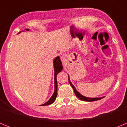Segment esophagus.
<instances>
[{
    "label": "esophagus",
    "instance_id": "esophagus-1",
    "mask_svg": "<svg viewBox=\"0 0 127 127\" xmlns=\"http://www.w3.org/2000/svg\"><path fill=\"white\" fill-rule=\"evenodd\" d=\"M61 60L62 62H65V56H62L61 57Z\"/></svg>",
    "mask_w": 127,
    "mask_h": 127
}]
</instances>
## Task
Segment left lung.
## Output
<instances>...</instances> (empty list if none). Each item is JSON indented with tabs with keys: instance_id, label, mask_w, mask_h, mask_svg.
Wrapping results in <instances>:
<instances>
[{
	"instance_id": "8db88e82",
	"label": "left lung",
	"mask_w": 127,
	"mask_h": 127,
	"mask_svg": "<svg viewBox=\"0 0 127 127\" xmlns=\"http://www.w3.org/2000/svg\"><path fill=\"white\" fill-rule=\"evenodd\" d=\"M69 83H70V85H71V86L72 87V88H73L74 92V94L75 95H76V97H77L78 98H79L80 100H83V101H86V102H92V101H95V100H98L101 99V98H103V97H100V98H88V97H84L83 95H82L81 94H79V93L76 90L75 87L73 86V85L71 83V82L70 81L69 79Z\"/></svg>"
}]
</instances>
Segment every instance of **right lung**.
<instances>
[{
    "label": "right lung",
    "mask_w": 127,
    "mask_h": 127,
    "mask_svg": "<svg viewBox=\"0 0 127 127\" xmlns=\"http://www.w3.org/2000/svg\"><path fill=\"white\" fill-rule=\"evenodd\" d=\"M27 30H29V29H26ZM54 65V70H55V92H54L53 95L51 97L49 100L46 103L42 105H48L53 103V102L55 100L56 98L57 97V75L58 74L61 70H62L63 67L60 58L59 57H57V58L54 60L53 62Z\"/></svg>",
    "instance_id": "add662e5"
}]
</instances>
